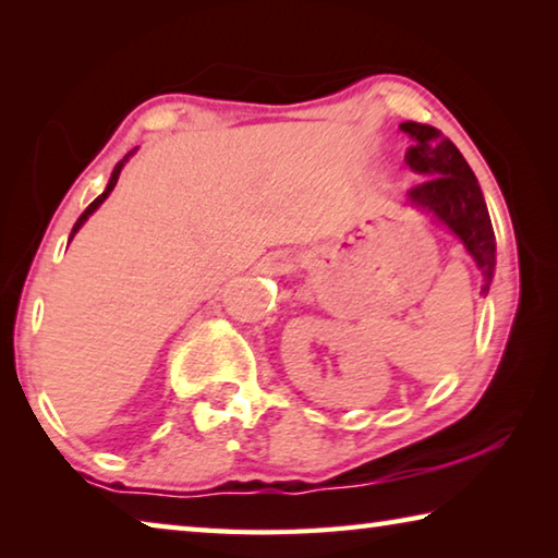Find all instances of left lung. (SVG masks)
<instances>
[{
  "mask_svg": "<svg viewBox=\"0 0 558 558\" xmlns=\"http://www.w3.org/2000/svg\"><path fill=\"white\" fill-rule=\"evenodd\" d=\"M401 130L413 140L405 153V165L426 177V182L409 189V204L433 214L458 235L483 270L480 292L487 295L495 276V231L475 174L460 149L442 137L440 130L421 122H401Z\"/></svg>",
  "mask_w": 558,
  "mask_h": 558,
  "instance_id": "1",
  "label": "left lung"
}]
</instances>
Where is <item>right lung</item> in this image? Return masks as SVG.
Segmentation results:
<instances>
[{
  "mask_svg": "<svg viewBox=\"0 0 558 558\" xmlns=\"http://www.w3.org/2000/svg\"><path fill=\"white\" fill-rule=\"evenodd\" d=\"M130 155H132V153H128L125 157H122V159H120V162L116 165V169H112V177H110V182H108V186H106V192H102V194L98 196V199H96V202H93V204L88 206V209L81 214V219H78V221H75V226H73V231H71V239H73V235H75V233H78V229H81V226L88 221V216H90L93 211H96V209H98V206H100L102 202H106V199H108V194H110V192H112V189H116V184H118L120 169H122V167H125V162H128V159H130ZM71 239H69V241H71Z\"/></svg>",
  "mask_w": 558,
  "mask_h": 558,
  "instance_id": "obj_1",
  "label": "right lung"
}]
</instances>
